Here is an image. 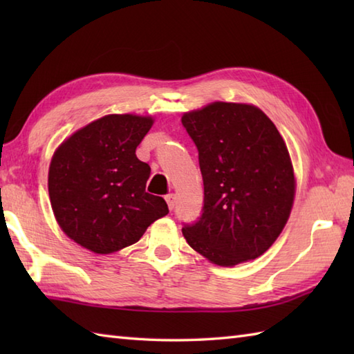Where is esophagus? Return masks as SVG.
I'll return each mask as SVG.
<instances>
[{
    "instance_id": "obj_1",
    "label": "esophagus",
    "mask_w": 354,
    "mask_h": 354,
    "mask_svg": "<svg viewBox=\"0 0 354 354\" xmlns=\"http://www.w3.org/2000/svg\"><path fill=\"white\" fill-rule=\"evenodd\" d=\"M165 201H167L169 208L173 209V208H175V205H176V194H173V193L167 194V196H165Z\"/></svg>"
}]
</instances>
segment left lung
<instances>
[{
    "mask_svg": "<svg viewBox=\"0 0 354 354\" xmlns=\"http://www.w3.org/2000/svg\"><path fill=\"white\" fill-rule=\"evenodd\" d=\"M199 152L204 213L183 234L217 266L265 254L289 221L297 179L275 124L251 103L213 102L184 112Z\"/></svg>",
    "mask_w": 354,
    "mask_h": 354,
    "instance_id": "obj_1",
    "label": "left lung"
}]
</instances>
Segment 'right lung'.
<instances>
[{
    "label": "right lung",
    "mask_w": 354,
    "mask_h": 354,
    "mask_svg": "<svg viewBox=\"0 0 354 354\" xmlns=\"http://www.w3.org/2000/svg\"><path fill=\"white\" fill-rule=\"evenodd\" d=\"M153 122L152 115H104L71 133L53 153V214L85 250L117 252L137 243L149 225L169 213L162 198L146 192L150 167L135 155Z\"/></svg>",
    "instance_id": "1"
}]
</instances>
